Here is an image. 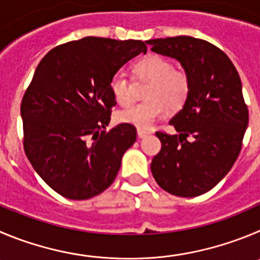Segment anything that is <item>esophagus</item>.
Segmentation results:
<instances>
[{"label":"esophagus","instance_id":"1","mask_svg":"<svg viewBox=\"0 0 260 260\" xmlns=\"http://www.w3.org/2000/svg\"><path fill=\"white\" fill-rule=\"evenodd\" d=\"M149 135H150L149 131H144V129H138L137 131L138 138H144V137H146V136H149Z\"/></svg>","mask_w":260,"mask_h":260}]
</instances>
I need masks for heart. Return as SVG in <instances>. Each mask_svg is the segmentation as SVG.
I'll return each mask as SVG.
<instances>
[{
	"label": "heart",
	"instance_id": "obj_1",
	"mask_svg": "<svg viewBox=\"0 0 260 260\" xmlns=\"http://www.w3.org/2000/svg\"><path fill=\"white\" fill-rule=\"evenodd\" d=\"M135 73L138 79L150 82L145 93L147 100L120 111L118 119L122 123L147 129L163 115L166 108L178 110L185 105L190 92V81L185 72L174 69L171 60L159 55H149L136 62ZM110 88L119 105L128 106L132 103L131 82L123 72L114 74Z\"/></svg>",
	"mask_w": 260,
	"mask_h": 260
}]
</instances>
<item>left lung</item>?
<instances>
[{
	"label": "left lung",
	"instance_id": "left-lung-1",
	"mask_svg": "<svg viewBox=\"0 0 260 260\" xmlns=\"http://www.w3.org/2000/svg\"><path fill=\"white\" fill-rule=\"evenodd\" d=\"M146 43L179 61L190 81L185 105L169 122L177 135L156 132L161 150L151 173L172 195H203L224 178L241 150L249 122L241 79L229 56L207 41L178 36Z\"/></svg>",
	"mask_w": 260,
	"mask_h": 260
}]
</instances>
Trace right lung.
I'll use <instances>...</instances> for the list:
<instances>
[{"mask_svg":"<svg viewBox=\"0 0 260 260\" xmlns=\"http://www.w3.org/2000/svg\"><path fill=\"white\" fill-rule=\"evenodd\" d=\"M142 41L86 37L52 48L41 60L20 106L24 150L41 178L72 200L93 198L111 185L136 128L106 132L115 105L110 83Z\"/></svg>","mask_w":260,"mask_h":260,"instance_id":"1","label":"right lung"}]
</instances>
